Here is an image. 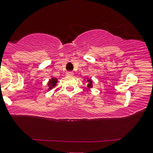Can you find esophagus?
<instances>
[{
	"instance_id": "esophagus-1",
	"label": "esophagus",
	"mask_w": 153,
	"mask_h": 153,
	"mask_svg": "<svg viewBox=\"0 0 153 153\" xmlns=\"http://www.w3.org/2000/svg\"><path fill=\"white\" fill-rule=\"evenodd\" d=\"M67 76H73L74 75V73L72 72V71H68V72H67Z\"/></svg>"
}]
</instances>
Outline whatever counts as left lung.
<instances>
[{
  "label": "left lung",
  "mask_w": 153,
  "mask_h": 153,
  "mask_svg": "<svg viewBox=\"0 0 153 153\" xmlns=\"http://www.w3.org/2000/svg\"><path fill=\"white\" fill-rule=\"evenodd\" d=\"M84 80L85 81V79H84ZM86 81L87 82V88H93V80L91 78H87L86 79Z\"/></svg>",
  "instance_id": "1"
}]
</instances>
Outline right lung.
Instances as JSON below:
<instances>
[{"label": "right lung", "mask_w": 153, "mask_h": 153, "mask_svg": "<svg viewBox=\"0 0 153 153\" xmlns=\"http://www.w3.org/2000/svg\"><path fill=\"white\" fill-rule=\"evenodd\" d=\"M57 83H58V79L56 78V77H52L51 79H49V82H48L47 85H48V90H51L56 86Z\"/></svg>", "instance_id": "right-lung-1"}]
</instances>
